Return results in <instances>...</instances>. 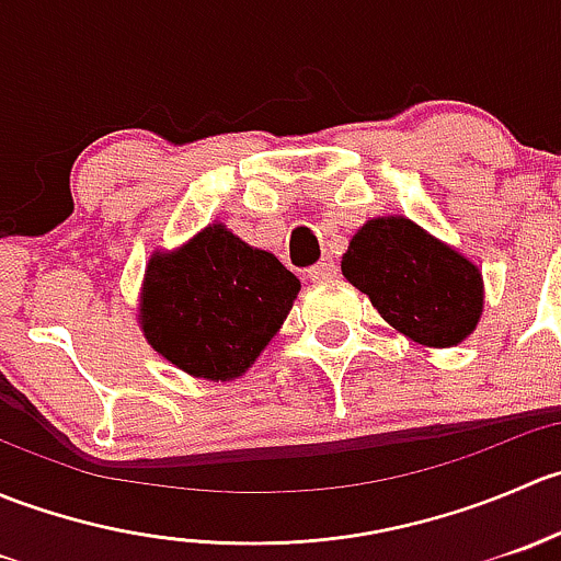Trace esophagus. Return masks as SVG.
Returning a JSON list of instances; mask_svg holds the SVG:
<instances>
[{
  "label": "esophagus",
  "instance_id": "1",
  "mask_svg": "<svg viewBox=\"0 0 561 561\" xmlns=\"http://www.w3.org/2000/svg\"><path fill=\"white\" fill-rule=\"evenodd\" d=\"M307 276L312 282H325V279H333L336 276V265L331 263V260H322V263L312 265V268L307 271Z\"/></svg>",
  "mask_w": 561,
  "mask_h": 561
}]
</instances>
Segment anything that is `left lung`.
Returning a JSON list of instances; mask_svg holds the SVG:
<instances>
[{
    "instance_id": "obj_1",
    "label": "left lung",
    "mask_w": 561,
    "mask_h": 561,
    "mask_svg": "<svg viewBox=\"0 0 561 561\" xmlns=\"http://www.w3.org/2000/svg\"><path fill=\"white\" fill-rule=\"evenodd\" d=\"M342 274L396 331L428 347L463 342L483 312L478 265L404 217L369 219L350 241Z\"/></svg>"
}]
</instances>
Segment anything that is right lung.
Returning a JSON list of instances; mask_svg holds the SVG:
<instances>
[{
	"instance_id": "add662e5",
	"label": "right lung",
	"mask_w": 561,
	"mask_h": 561,
	"mask_svg": "<svg viewBox=\"0 0 561 561\" xmlns=\"http://www.w3.org/2000/svg\"><path fill=\"white\" fill-rule=\"evenodd\" d=\"M301 282L263 249L211 225L146 268L140 325L160 355L206 380H233L290 314Z\"/></svg>"
}]
</instances>
